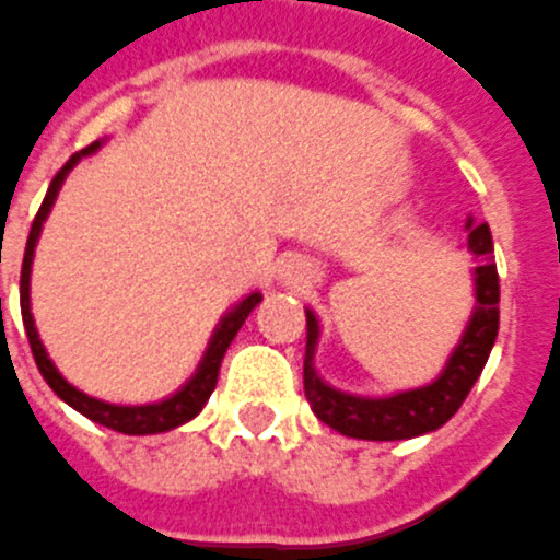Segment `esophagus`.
Instances as JSON below:
<instances>
[{"label": "esophagus", "mask_w": 560, "mask_h": 560, "mask_svg": "<svg viewBox=\"0 0 560 560\" xmlns=\"http://www.w3.org/2000/svg\"><path fill=\"white\" fill-rule=\"evenodd\" d=\"M307 268H304V265H295V268H285V275H283V280H285V285H301V283H307Z\"/></svg>", "instance_id": "34e87169"}]
</instances>
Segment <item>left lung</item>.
I'll use <instances>...</instances> for the list:
<instances>
[{
  "instance_id": "left-lung-1",
  "label": "left lung",
  "mask_w": 560,
  "mask_h": 560,
  "mask_svg": "<svg viewBox=\"0 0 560 560\" xmlns=\"http://www.w3.org/2000/svg\"><path fill=\"white\" fill-rule=\"evenodd\" d=\"M471 226V223H468ZM468 247L483 262L475 268L477 307L475 316L465 328L463 340L451 354L444 373L427 387L406 390L387 399H361L340 394L322 382L313 370V349L319 337L316 316L307 313V349H304V394L322 423L330 430L342 432L349 439H366V442H399L415 439L423 432L439 430L442 423L456 415L468 390L475 387L477 375L483 373L492 342L498 337V268L489 259L492 256V235L487 223L471 226Z\"/></svg>"
}]
</instances>
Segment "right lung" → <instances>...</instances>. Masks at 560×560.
I'll return each instance as SVG.
<instances>
[{
	"mask_svg": "<svg viewBox=\"0 0 560 560\" xmlns=\"http://www.w3.org/2000/svg\"><path fill=\"white\" fill-rule=\"evenodd\" d=\"M101 142H92V145H85L73 154L71 161L65 163L59 173L52 175L50 190L44 196V202H40L38 214L32 220V230H28L26 238V253H23V268H20V313H23V328H26L28 346H32V354H35V364H38L40 375H44V382L59 394V397L73 406V409L85 415L89 420H95L101 427H109V430L125 432V435H151V432H166L175 430V427H182L190 418H196L202 406L211 397V390L218 387V373H220V361H223V354L230 349V342L235 340V334L244 325V319L250 316V310L262 301L259 292H253L241 301L238 307L232 310L226 319L220 322L218 330H214V337H211V346H208L206 358H202V364L196 370V375L187 382L175 397L163 399V402H154V406H109V402H101L95 397H85L83 390H77L65 382L59 370L52 366V361L44 352V346L38 340V330H35V319H32V313H28V271H32V253H35V241H38L40 223L47 218V211H50L52 199L59 194V187H62L65 175L71 173L73 163L85 158V154H92Z\"/></svg>",
	"mask_w": 560,
	"mask_h": 560,
	"instance_id": "1",
	"label": "right lung"
}]
</instances>
